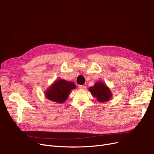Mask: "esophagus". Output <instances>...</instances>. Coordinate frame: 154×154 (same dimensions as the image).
<instances>
[{"label":"esophagus","instance_id":"34e87169","mask_svg":"<svg viewBox=\"0 0 154 154\" xmlns=\"http://www.w3.org/2000/svg\"><path fill=\"white\" fill-rule=\"evenodd\" d=\"M79 88L80 89H85L86 87H85V85H80L79 86Z\"/></svg>","mask_w":154,"mask_h":154}]
</instances>
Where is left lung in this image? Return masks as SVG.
<instances>
[{"label":"left lung","mask_w":154,"mask_h":154,"mask_svg":"<svg viewBox=\"0 0 154 154\" xmlns=\"http://www.w3.org/2000/svg\"><path fill=\"white\" fill-rule=\"evenodd\" d=\"M89 91L92 96L96 97L99 102L108 101L112 96L109 89L106 84L100 82H96L92 87H90Z\"/></svg>","instance_id":"8db88e82"}]
</instances>
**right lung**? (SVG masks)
<instances>
[{
  "label": "right lung",
  "instance_id": "obj_1",
  "mask_svg": "<svg viewBox=\"0 0 154 154\" xmlns=\"http://www.w3.org/2000/svg\"><path fill=\"white\" fill-rule=\"evenodd\" d=\"M75 88L74 83L58 80L45 93L48 99L55 103H63L67 99L71 90Z\"/></svg>",
  "mask_w": 154,
  "mask_h": 154
}]
</instances>
